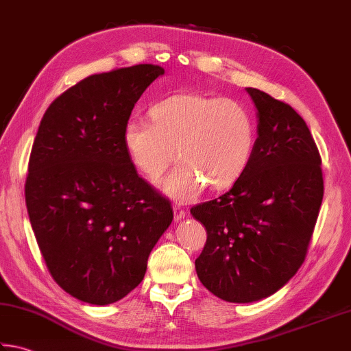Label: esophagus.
Segmentation results:
<instances>
[{"instance_id": "34e87169", "label": "esophagus", "mask_w": 351, "mask_h": 351, "mask_svg": "<svg viewBox=\"0 0 351 351\" xmlns=\"http://www.w3.org/2000/svg\"><path fill=\"white\" fill-rule=\"evenodd\" d=\"M184 215H186V210L182 209L180 206H174V220L176 221H180L182 218H184Z\"/></svg>"}]
</instances>
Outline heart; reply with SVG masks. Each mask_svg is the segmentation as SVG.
<instances>
[{
    "label": "heart",
    "instance_id": "1",
    "mask_svg": "<svg viewBox=\"0 0 351 351\" xmlns=\"http://www.w3.org/2000/svg\"><path fill=\"white\" fill-rule=\"evenodd\" d=\"M153 122L131 117L122 143L133 167L154 182L177 157L180 163L162 182V191L186 202L209 184L226 189L243 176L255 145V122L235 99L178 93L151 107Z\"/></svg>",
    "mask_w": 351,
    "mask_h": 351
}]
</instances>
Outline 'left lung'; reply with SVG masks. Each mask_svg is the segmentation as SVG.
I'll return each instance as SVG.
<instances>
[{
    "mask_svg": "<svg viewBox=\"0 0 351 351\" xmlns=\"http://www.w3.org/2000/svg\"><path fill=\"white\" fill-rule=\"evenodd\" d=\"M246 91L258 117L247 168L226 194L191 209L208 234L198 280L229 302L267 298L298 272L324 195L321 156L304 119L261 90Z\"/></svg>",
    "mask_w": 351,
    "mask_h": 351,
    "instance_id": "obj_1",
    "label": "left lung"
}]
</instances>
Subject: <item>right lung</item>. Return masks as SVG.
<instances>
[{
    "label": "right lung",
    "mask_w": 351,
    "mask_h": 351,
    "mask_svg": "<svg viewBox=\"0 0 351 351\" xmlns=\"http://www.w3.org/2000/svg\"><path fill=\"white\" fill-rule=\"evenodd\" d=\"M165 70L153 64L82 79L50 104L33 142L25 204L53 280L107 306L142 282L173 221L169 200L138 177L122 143L134 104Z\"/></svg>",
    "instance_id": "1"
}]
</instances>
